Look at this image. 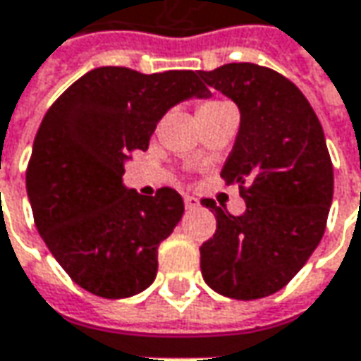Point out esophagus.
I'll list each match as a JSON object with an SVG mask.
<instances>
[{
    "instance_id": "1",
    "label": "esophagus",
    "mask_w": 361,
    "mask_h": 361,
    "mask_svg": "<svg viewBox=\"0 0 361 361\" xmlns=\"http://www.w3.org/2000/svg\"><path fill=\"white\" fill-rule=\"evenodd\" d=\"M199 204H201V202H199L197 197H185V207H187V211H195Z\"/></svg>"
}]
</instances>
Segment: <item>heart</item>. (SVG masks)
<instances>
[{
	"mask_svg": "<svg viewBox=\"0 0 361 361\" xmlns=\"http://www.w3.org/2000/svg\"><path fill=\"white\" fill-rule=\"evenodd\" d=\"M225 108H231V104L223 102V100H207V102H202V104L199 106L197 116H199V114H213V112H221V110H225Z\"/></svg>",
	"mask_w": 361,
	"mask_h": 361,
	"instance_id": "b5f03b06",
	"label": "heart"
}]
</instances>
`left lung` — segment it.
Instances as JSON below:
<instances>
[{"label": "left lung", "mask_w": 361, "mask_h": 361, "mask_svg": "<svg viewBox=\"0 0 361 361\" xmlns=\"http://www.w3.org/2000/svg\"><path fill=\"white\" fill-rule=\"evenodd\" d=\"M239 106L241 126L221 176L239 185L245 213L213 199V239L201 245L202 279L231 299L267 298L283 289L312 257L334 199V166L312 104L293 82L257 63L199 72Z\"/></svg>", "instance_id": "1"}]
</instances>
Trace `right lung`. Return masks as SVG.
<instances>
[{
	"instance_id": "add662e5",
	"label": "right lung",
	"mask_w": 361,
	"mask_h": 361,
	"mask_svg": "<svg viewBox=\"0 0 361 361\" xmlns=\"http://www.w3.org/2000/svg\"><path fill=\"white\" fill-rule=\"evenodd\" d=\"M209 96L192 70L140 74L102 66L49 106L25 188L37 233L74 283L98 298L122 299L154 281L159 245L178 225L185 202L169 187L154 197L126 188L124 162L148 148L173 106Z\"/></svg>"
}]
</instances>
